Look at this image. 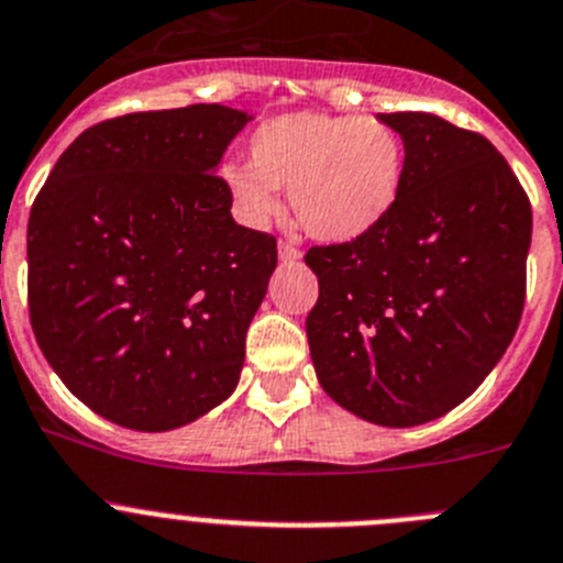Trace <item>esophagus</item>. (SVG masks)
Instances as JSON below:
<instances>
[{"mask_svg": "<svg viewBox=\"0 0 563 563\" xmlns=\"http://www.w3.org/2000/svg\"><path fill=\"white\" fill-rule=\"evenodd\" d=\"M277 255H280L283 264H297L299 257H302V252H299L291 241H280V244H277Z\"/></svg>", "mask_w": 563, "mask_h": 563, "instance_id": "obj_1", "label": "esophagus"}]
</instances>
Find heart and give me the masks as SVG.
<instances>
[{"label": "heart", "mask_w": 563, "mask_h": 563, "mask_svg": "<svg viewBox=\"0 0 563 563\" xmlns=\"http://www.w3.org/2000/svg\"><path fill=\"white\" fill-rule=\"evenodd\" d=\"M406 166V144L388 124L297 110L261 124L250 139V166L228 163L222 175L244 222H269L280 208L275 188H288L308 235L353 241L391 213Z\"/></svg>", "instance_id": "heart-1"}]
</instances>
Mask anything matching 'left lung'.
Instances as JSON below:
<instances>
[{"mask_svg": "<svg viewBox=\"0 0 563 563\" xmlns=\"http://www.w3.org/2000/svg\"><path fill=\"white\" fill-rule=\"evenodd\" d=\"M408 166L369 233L311 246L313 369L341 408L386 428L444 417L495 369L525 306L528 194L481 133L433 113H377Z\"/></svg>", "mask_w": 563, "mask_h": 563, "instance_id": "8db88e82", "label": "left lung"}]
</instances>
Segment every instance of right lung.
<instances>
[{
	"instance_id": "obj_1",
	"label": "right lung",
	"mask_w": 563,
	"mask_h": 563,
	"mask_svg": "<svg viewBox=\"0 0 563 563\" xmlns=\"http://www.w3.org/2000/svg\"><path fill=\"white\" fill-rule=\"evenodd\" d=\"M252 115L188 104L77 135L35 197L27 302L77 400L130 430L183 428L228 400L277 266L217 175Z\"/></svg>"
}]
</instances>
